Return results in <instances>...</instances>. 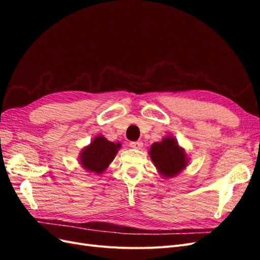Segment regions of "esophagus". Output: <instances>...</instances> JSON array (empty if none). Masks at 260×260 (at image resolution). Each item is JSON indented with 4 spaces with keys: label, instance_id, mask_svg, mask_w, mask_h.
Returning <instances> with one entry per match:
<instances>
[{
    "label": "esophagus",
    "instance_id": "34e87169",
    "mask_svg": "<svg viewBox=\"0 0 260 260\" xmlns=\"http://www.w3.org/2000/svg\"><path fill=\"white\" fill-rule=\"evenodd\" d=\"M130 146H131L132 148L140 149L141 147L143 146V143L141 142V141H132V142H130Z\"/></svg>",
    "mask_w": 260,
    "mask_h": 260
}]
</instances>
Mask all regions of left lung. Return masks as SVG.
I'll return each instance as SVG.
<instances>
[{
  "label": "left lung",
  "mask_w": 260,
  "mask_h": 260,
  "mask_svg": "<svg viewBox=\"0 0 260 260\" xmlns=\"http://www.w3.org/2000/svg\"><path fill=\"white\" fill-rule=\"evenodd\" d=\"M149 154L152 161L164 177H175L187 165L184 149L180 148L177 141L170 137L164 138L159 143H154Z\"/></svg>",
  "instance_id": "1"
}]
</instances>
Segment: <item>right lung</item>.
<instances>
[{
  "label": "right lung",
  "mask_w": 260,
  "mask_h": 260,
  "mask_svg": "<svg viewBox=\"0 0 260 260\" xmlns=\"http://www.w3.org/2000/svg\"><path fill=\"white\" fill-rule=\"evenodd\" d=\"M118 148H120V143L115 144L104 137H98L82 149L80 164L86 170L102 174L115 158Z\"/></svg>",
  "instance_id": "1"
}]
</instances>
